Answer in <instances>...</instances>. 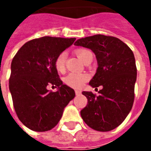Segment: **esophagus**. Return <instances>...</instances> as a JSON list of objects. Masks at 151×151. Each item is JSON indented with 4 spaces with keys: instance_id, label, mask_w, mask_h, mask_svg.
I'll use <instances>...</instances> for the list:
<instances>
[{
    "instance_id": "1",
    "label": "esophagus",
    "mask_w": 151,
    "mask_h": 151,
    "mask_svg": "<svg viewBox=\"0 0 151 151\" xmlns=\"http://www.w3.org/2000/svg\"><path fill=\"white\" fill-rule=\"evenodd\" d=\"M81 93H82V92L80 91H78V90H76V91H75L76 95H81Z\"/></svg>"
}]
</instances>
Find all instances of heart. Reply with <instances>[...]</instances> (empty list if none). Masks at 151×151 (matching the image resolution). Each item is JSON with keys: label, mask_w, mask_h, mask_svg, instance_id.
I'll use <instances>...</instances> for the list:
<instances>
[{"label": "heart", "mask_w": 151, "mask_h": 151, "mask_svg": "<svg viewBox=\"0 0 151 151\" xmlns=\"http://www.w3.org/2000/svg\"><path fill=\"white\" fill-rule=\"evenodd\" d=\"M77 56L82 62H85L86 58L89 55L92 54L91 51L87 49H78L75 52ZM65 61H66V53L61 52L59 54L55 60V67L56 70L60 73H63L65 69ZM89 77L86 73H70L64 78V82L66 85L69 87L74 89H79L84 85Z\"/></svg>", "instance_id": "heart-1"}]
</instances>
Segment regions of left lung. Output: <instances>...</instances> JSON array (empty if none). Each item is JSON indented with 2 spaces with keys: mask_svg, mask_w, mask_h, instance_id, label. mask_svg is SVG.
Returning a JSON list of instances; mask_svg holds the SVG:
<instances>
[{
  "mask_svg": "<svg viewBox=\"0 0 151 151\" xmlns=\"http://www.w3.org/2000/svg\"><path fill=\"white\" fill-rule=\"evenodd\" d=\"M74 45L95 53L98 68L89 84L95 88L103 86L99 96L82 92L88 100L81 111L82 120L93 129L111 131L123 122L133 107L137 80L133 52L119 39L103 35L79 39Z\"/></svg>",
  "mask_w": 151,
  "mask_h": 151,
  "instance_id": "left-lung-1",
  "label": "left lung"
}]
</instances>
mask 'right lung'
Masks as SVG:
<instances>
[{
	"label": "right lung",
	"instance_id": "obj_1",
	"mask_svg": "<svg viewBox=\"0 0 151 151\" xmlns=\"http://www.w3.org/2000/svg\"><path fill=\"white\" fill-rule=\"evenodd\" d=\"M75 40L35 39L25 43L12 60L9 91L18 119L28 129L36 132L52 129L75 97L73 89L63 84L55 67L57 56ZM47 85L57 87L58 91L49 92Z\"/></svg>",
	"mask_w": 151,
	"mask_h": 151
}]
</instances>
